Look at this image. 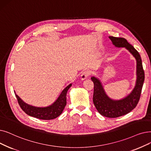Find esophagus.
<instances>
[{
    "instance_id": "1",
    "label": "esophagus",
    "mask_w": 151,
    "mask_h": 151,
    "mask_svg": "<svg viewBox=\"0 0 151 151\" xmlns=\"http://www.w3.org/2000/svg\"><path fill=\"white\" fill-rule=\"evenodd\" d=\"M90 75V72L88 71H83L82 74L81 75V80H84L85 79H86V78L89 76Z\"/></svg>"
}]
</instances>
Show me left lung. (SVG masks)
Here are the masks:
<instances>
[{
	"instance_id": "1",
	"label": "left lung",
	"mask_w": 151,
	"mask_h": 151,
	"mask_svg": "<svg viewBox=\"0 0 151 151\" xmlns=\"http://www.w3.org/2000/svg\"><path fill=\"white\" fill-rule=\"evenodd\" d=\"M116 47L126 48L136 60V81L132 93L120 100H113L106 94L101 81L95 76L91 77L94 83L93 102L99 113L106 117L116 118L126 115L133 110L138 103L145 81V71L142 68L141 56L126 39L109 36Z\"/></svg>"
}]
</instances>
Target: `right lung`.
Returning <instances> with one entry per match:
<instances>
[{
	"label": "right lung",
	"instance_id": "right-lung-1",
	"mask_svg": "<svg viewBox=\"0 0 151 151\" xmlns=\"http://www.w3.org/2000/svg\"><path fill=\"white\" fill-rule=\"evenodd\" d=\"M71 86V84H70L62 91L55 102L45 107H37L30 106L23 101L15 93V94L19 106L27 115L39 119L49 120L55 119L62 113L67 104V93Z\"/></svg>",
	"mask_w": 151,
	"mask_h": 151
}]
</instances>
